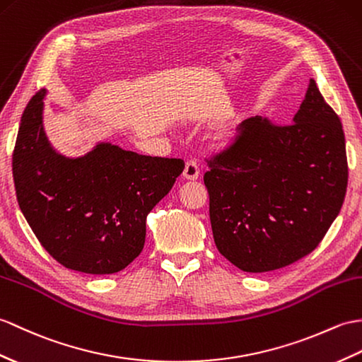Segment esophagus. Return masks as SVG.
I'll use <instances>...</instances> for the list:
<instances>
[{
  "mask_svg": "<svg viewBox=\"0 0 362 362\" xmlns=\"http://www.w3.org/2000/svg\"><path fill=\"white\" fill-rule=\"evenodd\" d=\"M199 166L196 162H187V165H185V170H183V177L187 180H197L199 179Z\"/></svg>",
  "mask_w": 362,
  "mask_h": 362,
  "instance_id": "esophagus-1",
  "label": "esophagus"
}]
</instances>
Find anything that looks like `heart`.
Listing matches in <instances>:
<instances>
[{
	"mask_svg": "<svg viewBox=\"0 0 362 362\" xmlns=\"http://www.w3.org/2000/svg\"><path fill=\"white\" fill-rule=\"evenodd\" d=\"M247 122V115L245 114H240L238 115L236 119H234L231 123H228L226 126L216 134V143L219 146H228L231 143H234L238 140V137L240 136V132L243 129V124Z\"/></svg>",
	"mask_w": 362,
	"mask_h": 362,
	"instance_id": "b5f03b06",
	"label": "heart"
}]
</instances>
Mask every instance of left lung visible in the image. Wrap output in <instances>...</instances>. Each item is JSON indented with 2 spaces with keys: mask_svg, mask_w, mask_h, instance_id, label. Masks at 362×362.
<instances>
[{
  "mask_svg": "<svg viewBox=\"0 0 362 362\" xmlns=\"http://www.w3.org/2000/svg\"><path fill=\"white\" fill-rule=\"evenodd\" d=\"M206 162L216 247L247 273L277 270L312 253L346 197L342 124L315 80L291 124L251 117L238 140Z\"/></svg>",
  "mask_w": 362,
  "mask_h": 362,
  "instance_id": "left-lung-1",
  "label": "left lung"
}]
</instances>
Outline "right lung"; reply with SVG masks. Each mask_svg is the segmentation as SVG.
Wrapping results in <instances>:
<instances>
[{
	"mask_svg": "<svg viewBox=\"0 0 362 362\" xmlns=\"http://www.w3.org/2000/svg\"><path fill=\"white\" fill-rule=\"evenodd\" d=\"M38 90L24 109L12 154L16 200L58 264L86 274L122 272L145 245L146 216L182 174V158L100 143L67 158L49 145Z\"/></svg>",
	"mask_w": 362,
	"mask_h": 362,
	"instance_id": "right-lung-1",
	"label": "right lung"
}]
</instances>
